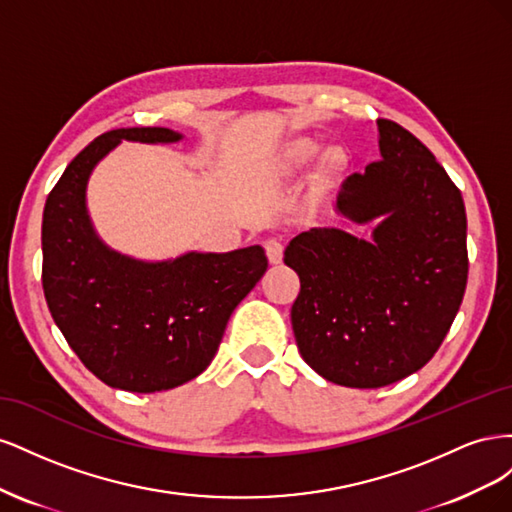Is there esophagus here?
Segmentation results:
<instances>
[{
	"instance_id": "esophagus-1",
	"label": "esophagus",
	"mask_w": 512,
	"mask_h": 512,
	"mask_svg": "<svg viewBox=\"0 0 512 512\" xmlns=\"http://www.w3.org/2000/svg\"><path fill=\"white\" fill-rule=\"evenodd\" d=\"M265 252L269 262L277 265V262H282V256H284V241L280 237H269L265 241Z\"/></svg>"
}]
</instances>
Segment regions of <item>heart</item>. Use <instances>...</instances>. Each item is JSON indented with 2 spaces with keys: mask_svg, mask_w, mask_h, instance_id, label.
<instances>
[{
  "mask_svg": "<svg viewBox=\"0 0 512 512\" xmlns=\"http://www.w3.org/2000/svg\"><path fill=\"white\" fill-rule=\"evenodd\" d=\"M299 153H301V156H312V153H314V147L312 145H303L301 149H299ZM327 162L329 164H335L337 162V153L333 151V153H329V156H327Z\"/></svg>",
  "mask_w": 512,
  "mask_h": 512,
  "instance_id": "b5f03b06",
  "label": "heart"
}]
</instances>
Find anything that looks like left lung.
Instances as JSON below:
<instances>
[{
  "label": "left lung",
  "mask_w": 512,
  "mask_h": 512,
  "mask_svg": "<svg viewBox=\"0 0 512 512\" xmlns=\"http://www.w3.org/2000/svg\"><path fill=\"white\" fill-rule=\"evenodd\" d=\"M382 160L342 183L337 209L374 239L339 228L294 237L284 262L299 352L329 382L380 389L438 352L468 284L466 207L436 156L391 119H378Z\"/></svg>",
  "instance_id": "1"
}]
</instances>
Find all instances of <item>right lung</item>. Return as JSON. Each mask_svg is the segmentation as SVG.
<instances>
[{"mask_svg": "<svg viewBox=\"0 0 512 512\" xmlns=\"http://www.w3.org/2000/svg\"><path fill=\"white\" fill-rule=\"evenodd\" d=\"M121 138L173 143L181 136L168 128L111 130L68 164L44 205L42 288L55 324L91 374L115 389L156 393L203 374L232 309L269 260L260 245L156 265L106 250L87 218L85 185Z\"/></svg>", "mask_w": 512, "mask_h": 512, "instance_id": "add662e5", "label": "right lung"}]
</instances>
